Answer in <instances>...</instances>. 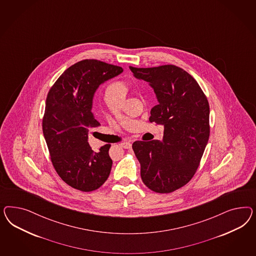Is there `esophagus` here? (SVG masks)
<instances>
[{
	"label": "esophagus",
	"instance_id": "obj_1",
	"mask_svg": "<svg viewBox=\"0 0 256 256\" xmlns=\"http://www.w3.org/2000/svg\"><path fill=\"white\" fill-rule=\"evenodd\" d=\"M120 146L124 149H130L132 148V144L130 142H121Z\"/></svg>",
	"mask_w": 256,
	"mask_h": 256
}]
</instances>
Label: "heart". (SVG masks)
Returning <instances> with one entry per match:
<instances>
[{
    "instance_id": "b5f03b06",
    "label": "heart",
    "mask_w": 256,
    "mask_h": 256,
    "mask_svg": "<svg viewBox=\"0 0 256 256\" xmlns=\"http://www.w3.org/2000/svg\"><path fill=\"white\" fill-rule=\"evenodd\" d=\"M128 91V87L123 82H114L107 88V92L114 94L121 98H124Z\"/></svg>"
}]
</instances>
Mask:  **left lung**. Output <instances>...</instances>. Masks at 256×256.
<instances>
[{"label": "left lung", "mask_w": 256, "mask_h": 256, "mask_svg": "<svg viewBox=\"0 0 256 256\" xmlns=\"http://www.w3.org/2000/svg\"><path fill=\"white\" fill-rule=\"evenodd\" d=\"M122 72L117 66L82 60L66 70L48 94L42 126L50 158L60 178L78 190H96L110 176V144L94 152L88 132L100 124L92 112L94 93Z\"/></svg>", "instance_id": "1"}]
</instances>
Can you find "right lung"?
<instances>
[{
	"mask_svg": "<svg viewBox=\"0 0 256 256\" xmlns=\"http://www.w3.org/2000/svg\"><path fill=\"white\" fill-rule=\"evenodd\" d=\"M133 76L154 90L158 105L149 121L164 126L163 140H136L132 148L144 185L170 194L192 178L210 138V105L197 82L185 70L167 64L130 66Z\"/></svg>",
	"mask_w": 256,
	"mask_h": 256,
	"instance_id": "obj_1",
	"label": "right lung"
}]
</instances>
